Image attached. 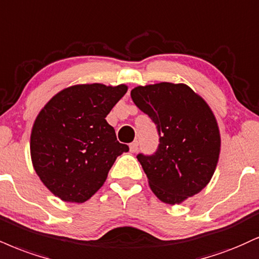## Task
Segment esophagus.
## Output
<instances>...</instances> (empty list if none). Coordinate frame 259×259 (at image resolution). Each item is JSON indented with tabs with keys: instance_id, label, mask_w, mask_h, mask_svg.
<instances>
[{
	"instance_id": "1",
	"label": "esophagus",
	"mask_w": 259,
	"mask_h": 259,
	"mask_svg": "<svg viewBox=\"0 0 259 259\" xmlns=\"http://www.w3.org/2000/svg\"><path fill=\"white\" fill-rule=\"evenodd\" d=\"M129 148H130V152H132V153H135V152L138 151V148H139V142L138 141L132 142L129 145Z\"/></svg>"
}]
</instances>
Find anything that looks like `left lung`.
<instances>
[{
    "instance_id": "8db88e82",
    "label": "left lung",
    "mask_w": 259,
    "mask_h": 259,
    "mask_svg": "<svg viewBox=\"0 0 259 259\" xmlns=\"http://www.w3.org/2000/svg\"><path fill=\"white\" fill-rule=\"evenodd\" d=\"M135 105L157 124L159 147L139 154L152 192L160 201L180 205L212 179L221 153L219 123L207 102L185 83L135 87Z\"/></svg>"
}]
</instances>
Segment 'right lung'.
Segmentation results:
<instances>
[{"label": "right lung", "instance_id": "obj_1", "mask_svg": "<svg viewBox=\"0 0 259 259\" xmlns=\"http://www.w3.org/2000/svg\"><path fill=\"white\" fill-rule=\"evenodd\" d=\"M126 92L125 84H76L55 94L37 114L31 161L43 185L62 201L92 198L118 155L129 151L105 119Z\"/></svg>", "mask_w": 259, "mask_h": 259}]
</instances>
